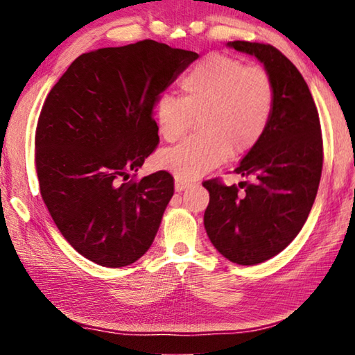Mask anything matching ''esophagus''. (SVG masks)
I'll return each mask as SVG.
<instances>
[{
    "mask_svg": "<svg viewBox=\"0 0 355 355\" xmlns=\"http://www.w3.org/2000/svg\"><path fill=\"white\" fill-rule=\"evenodd\" d=\"M189 186V183L188 182H183V180H175V191H178V192H182V191H184L186 188H188Z\"/></svg>",
    "mask_w": 355,
    "mask_h": 355,
    "instance_id": "obj_1",
    "label": "esophagus"
}]
</instances>
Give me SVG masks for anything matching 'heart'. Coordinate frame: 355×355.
Segmentation results:
<instances>
[{
    "label": "heart",
    "instance_id": "obj_1",
    "mask_svg": "<svg viewBox=\"0 0 355 355\" xmlns=\"http://www.w3.org/2000/svg\"><path fill=\"white\" fill-rule=\"evenodd\" d=\"M182 97L163 94L155 114L161 136L175 142L197 119V136L159 155V164L178 180H194L261 139L274 110V86L260 67L213 53L180 81Z\"/></svg>",
    "mask_w": 355,
    "mask_h": 355
}]
</instances>
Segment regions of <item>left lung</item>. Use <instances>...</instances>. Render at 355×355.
<instances>
[{"instance_id": "left-lung-1", "label": "left lung", "mask_w": 355, "mask_h": 355, "mask_svg": "<svg viewBox=\"0 0 355 355\" xmlns=\"http://www.w3.org/2000/svg\"><path fill=\"white\" fill-rule=\"evenodd\" d=\"M228 46L263 62L274 86L268 128L235 169L249 180L239 186L203 182L209 241L227 260L249 266L277 255L304 227L321 180L322 136L310 89L290 59L268 44L235 40Z\"/></svg>"}]
</instances>
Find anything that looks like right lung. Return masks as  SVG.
Returning a JSON list of instances; mask_svg holds the SVG:
<instances>
[{
	"label": "right lung",
	"instance_id": "1",
	"mask_svg": "<svg viewBox=\"0 0 355 355\" xmlns=\"http://www.w3.org/2000/svg\"><path fill=\"white\" fill-rule=\"evenodd\" d=\"M197 58L150 39L100 48L76 58L46 95L35 128L40 194L87 260L128 266L152 245L173 177H133L158 147L156 101Z\"/></svg>",
	"mask_w": 355,
	"mask_h": 355
}]
</instances>
